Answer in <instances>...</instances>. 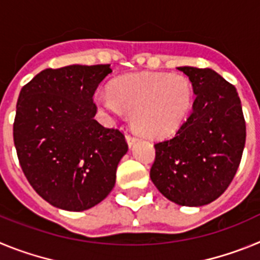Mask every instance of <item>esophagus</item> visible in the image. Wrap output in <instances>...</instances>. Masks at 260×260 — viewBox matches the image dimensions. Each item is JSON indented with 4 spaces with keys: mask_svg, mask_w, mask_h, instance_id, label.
<instances>
[{
    "mask_svg": "<svg viewBox=\"0 0 260 260\" xmlns=\"http://www.w3.org/2000/svg\"><path fill=\"white\" fill-rule=\"evenodd\" d=\"M138 141V138L134 137V135H126V142H127L128 147H133V144Z\"/></svg>",
    "mask_w": 260,
    "mask_h": 260,
    "instance_id": "esophagus-1",
    "label": "esophagus"
}]
</instances>
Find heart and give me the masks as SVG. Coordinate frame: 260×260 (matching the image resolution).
Listing matches in <instances>:
<instances>
[{"instance_id": "1", "label": "heart", "mask_w": 260, "mask_h": 260, "mask_svg": "<svg viewBox=\"0 0 260 260\" xmlns=\"http://www.w3.org/2000/svg\"><path fill=\"white\" fill-rule=\"evenodd\" d=\"M93 102L110 121L132 112L138 133L160 139L174 134L185 122L194 104V91L182 74L139 73L114 79L109 92L98 91Z\"/></svg>"}]
</instances>
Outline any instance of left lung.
<instances>
[{
  "instance_id": "obj_1",
  "label": "left lung",
  "mask_w": 260,
  "mask_h": 260,
  "mask_svg": "<svg viewBox=\"0 0 260 260\" xmlns=\"http://www.w3.org/2000/svg\"><path fill=\"white\" fill-rule=\"evenodd\" d=\"M189 77L195 100L176 135L155 143L150 177L165 198L201 207L216 201L236 176L246 141L237 89L212 69L177 68Z\"/></svg>"
}]
</instances>
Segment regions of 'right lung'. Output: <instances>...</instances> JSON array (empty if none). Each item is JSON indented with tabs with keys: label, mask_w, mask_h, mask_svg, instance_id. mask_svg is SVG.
<instances>
[{
	"label": "right lung",
	"mask_w": 260,
	"mask_h": 260,
	"mask_svg": "<svg viewBox=\"0 0 260 260\" xmlns=\"http://www.w3.org/2000/svg\"><path fill=\"white\" fill-rule=\"evenodd\" d=\"M110 65L45 69L20 89L14 144L20 167L41 198L80 212L107 198L128 147L116 128L95 119L93 93Z\"/></svg>",
	"instance_id": "obj_1"
}]
</instances>
